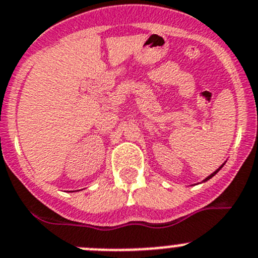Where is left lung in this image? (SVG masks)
<instances>
[{
	"label": "left lung",
	"mask_w": 258,
	"mask_h": 258,
	"mask_svg": "<svg viewBox=\"0 0 258 258\" xmlns=\"http://www.w3.org/2000/svg\"><path fill=\"white\" fill-rule=\"evenodd\" d=\"M223 165H224V163H223V164H222V165H221V167H219V168H218V169H217V170H215V172H213V173H212V174H211V175H208V177H207V178H206V179H203V182H207V180H208V179H211V178H212V177H215V175L217 174V173H218V172H219V170H221V168H222V167H223Z\"/></svg>",
	"instance_id": "obj_1"
}]
</instances>
